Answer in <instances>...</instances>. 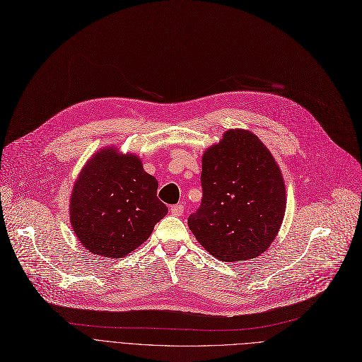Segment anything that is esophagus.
Segmentation results:
<instances>
[{
	"mask_svg": "<svg viewBox=\"0 0 362 362\" xmlns=\"http://www.w3.org/2000/svg\"><path fill=\"white\" fill-rule=\"evenodd\" d=\"M171 213H173L174 216H182V213H184V206H182V204H175V206H173V207H171Z\"/></svg>",
	"mask_w": 362,
	"mask_h": 362,
	"instance_id": "obj_1",
	"label": "esophagus"
}]
</instances>
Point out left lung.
<instances>
[{
  "mask_svg": "<svg viewBox=\"0 0 362 362\" xmlns=\"http://www.w3.org/2000/svg\"><path fill=\"white\" fill-rule=\"evenodd\" d=\"M203 200L188 228L217 259L259 257L275 239L286 211V185L258 136L232 129L203 153Z\"/></svg>",
  "mask_w": 362,
  "mask_h": 362,
  "instance_id": "obj_1",
  "label": "left lung"
}]
</instances>
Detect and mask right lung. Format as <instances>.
Here are the masks:
<instances>
[{"instance_id":"add662e5","label":"right lung","mask_w":362,"mask_h":362,"mask_svg":"<svg viewBox=\"0 0 362 362\" xmlns=\"http://www.w3.org/2000/svg\"><path fill=\"white\" fill-rule=\"evenodd\" d=\"M158 181L139 156L110 146L82 168L71 196V225L87 251L123 258L142 245L168 213L156 197Z\"/></svg>"}]
</instances>
